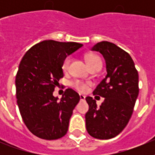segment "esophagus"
I'll return each instance as SVG.
<instances>
[{"instance_id":"obj_1","label":"esophagus","mask_w":155,"mask_h":155,"mask_svg":"<svg viewBox=\"0 0 155 155\" xmlns=\"http://www.w3.org/2000/svg\"><path fill=\"white\" fill-rule=\"evenodd\" d=\"M80 100H81V101H84L85 100V96H84V95L80 94Z\"/></svg>"}]
</instances>
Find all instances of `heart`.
Returning a JSON list of instances; mask_svg holds the SVG:
<instances>
[{"mask_svg":"<svg viewBox=\"0 0 155 155\" xmlns=\"http://www.w3.org/2000/svg\"><path fill=\"white\" fill-rule=\"evenodd\" d=\"M71 60V56H67L64 60L63 62V64H62V68H63V71H67L69 68V65H70ZM86 61H87V65L89 66V68H92L93 66L96 65H100L101 66V59L100 58L99 56L94 55V54H88V55H86ZM71 85L73 87H75V89L78 90L79 92H86L87 89V85L88 84L87 83L83 82V81H80V80H75L71 83Z\"/></svg>","mask_w":155,"mask_h":155,"instance_id":"obj_1","label":"heart"}]
</instances>
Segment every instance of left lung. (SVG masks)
Instances as JSON below:
<instances>
[{
    "label": "left lung",
    "instance_id": "8db88e82",
    "mask_svg": "<svg viewBox=\"0 0 155 155\" xmlns=\"http://www.w3.org/2000/svg\"><path fill=\"white\" fill-rule=\"evenodd\" d=\"M106 63L107 75L93 91L104 98L97 107L92 97H86L89 109L85 114L86 129L97 139H110L122 131L132 116L138 96V73L131 56L112 42L104 41L92 47Z\"/></svg>",
    "mask_w": 155,
    "mask_h": 155
}]
</instances>
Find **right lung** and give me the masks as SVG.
<instances>
[{"mask_svg": "<svg viewBox=\"0 0 155 155\" xmlns=\"http://www.w3.org/2000/svg\"><path fill=\"white\" fill-rule=\"evenodd\" d=\"M82 46L45 40L33 46L19 64L15 80L17 103L28 130L42 139H58L68 132L80 95L68 88L58 101L53 92L63 77L64 58Z\"/></svg>", "mask_w": 155, "mask_h": 155, "instance_id": "add662e5", "label": "right lung"}]
</instances>
